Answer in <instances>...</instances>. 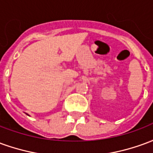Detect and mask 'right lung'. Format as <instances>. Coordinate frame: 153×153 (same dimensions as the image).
Segmentation results:
<instances>
[{
  "label": "right lung",
  "mask_w": 153,
  "mask_h": 153,
  "mask_svg": "<svg viewBox=\"0 0 153 153\" xmlns=\"http://www.w3.org/2000/svg\"><path fill=\"white\" fill-rule=\"evenodd\" d=\"M26 114H27V113H26ZM27 115H28V114H27Z\"/></svg>",
  "instance_id": "obj_1"
}]
</instances>
